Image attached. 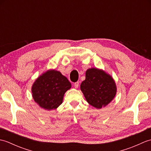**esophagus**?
I'll return each instance as SVG.
<instances>
[{
    "mask_svg": "<svg viewBox=\"0 0 151 151\" xmlns=\"http://www.w3.org/2000/svg\"><path fill=\"white\" fill-rule=\"evenodd\" d=\"M74 86H75V88H78V86H79V82H76L75 83H74Z\"/></svg>",
    "mask_w": 151,
    "mask_h": 151,
    "instance_id": "esophagus-1",
    "label": "esophagus"
}]
</instances>
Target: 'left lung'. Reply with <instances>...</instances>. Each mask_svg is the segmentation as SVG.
Returning <instances> with one entry per match:
<instances>
[{
	"label": "left lung",
	"mask_w": 151,
	"mask_h": 151,
	"mask_svg": "<svg viewBox=\"0 0 151 151\" xmlns=\"http://www.w3.org/2000/svg\"><path fill=\"white\" fill-rule=\"evenodd\" d=\"M81 89L86 101L92 106L101 109L110 104L117 93V86L113 77L101 69L89 68Z\"/></svg>",
	"instance_id": "8db88e82"
}]
</instances>
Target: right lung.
Returning <instances> with one entry per match:
<instances>
[{"label": "right lung", "instance_id": "right-lung-1", "mask_svg": "<svg viewBox=\"0 0 151 151\" xmlns=\"http://www.w3.org/2000/svg\"><path fill=\"white\" fill-rule=\"evenodd\" d=\"M71 84L58 70H47L36 79L32 86L35 102L45 110H55L62 103L65 92Z\"/></svg>", "mask_w": 151, "mask_h": 151}]
</instances>
